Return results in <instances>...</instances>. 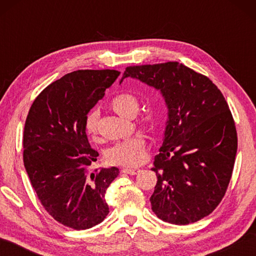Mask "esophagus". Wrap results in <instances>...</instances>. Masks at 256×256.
<instances>
[{
    "label": "esophagus",
    "instance_id": "esophagus-1",
    "mask_svg": "<svg viewBox=\"0 0 256 256\" xmlns=\"http://www.w3.org/2000/svg\"><path fill=\"white\" fill-rule=\"evenodd\" d=\"M138 172H140L138 168H124L123 170V172H125V174H128V175H136Z\"/></svg>",
    "mask_w": 256,
    "mask_h": 256
}]
</instances>
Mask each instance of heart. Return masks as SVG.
Wrapping results in <instances>:
<instances>
[{
  "label": "heart",
  "instance_id": "b5f03b06",
  "mask_svg": "<svg viewBox=\"0 0 256 256\" xmlns=\"http://www.w3.org/2000/svg\"><path fill=\"white\" fill-rule=\"evenodd\" d=\"M110 107L116 114L122 118H133L138 110V102L133 94L123 92L116 94L112 99ZM97 118L96 112H90L86 118V131L92 136H96L98 132ZM144 138L141 136H134L108 148L106 151V159L110 164L134 166L144 159Z\"/></svg>",
  "mask_w": 256,
  "mask_h": 256
}]
</instances>
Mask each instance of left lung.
<instances>
[{
  "mask_svg": "<svg viewBox=\"0 0 256 256\" xmlns=\"http://www.w3.org/2000/svg\"><path fill=\"white\" fill-rule=\"evenodd\" d=\"M128 76L159 90L168 110L151 209L170 224L198 222L222 200L232 174L237 133L228 104L209 78L178 62L128 66L120 84Z\"/></svg>",
  "mask_w": 256,
  "mask_h": 256,
  "instance_id": "1",
  "label": "left lung"
}]
</instances>
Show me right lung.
<instances>
[{"mask_svg":"<svg viewBox=\"0 0 256 256\" xmlns=\"http://www.w3.org/2000/svg\"><path fill=\"white\" fill-rule=\"evenodd\" d=\"M115 70H78L42 90L24 131V164L42 206L76 230L100 224L110 212L105 194L118 167H89L99 154L86 134L89 110L120 76Z\"/></svg>","mask_w":256,"mask_h":256,"instance_id":"1","label":"right lung"}]
</instances>
